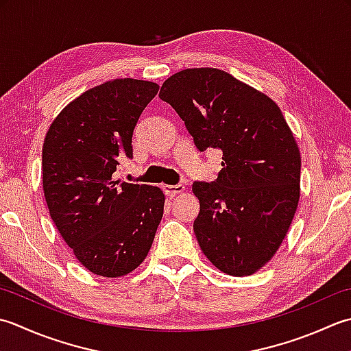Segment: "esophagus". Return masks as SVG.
Masks as SVG:
<instances>
[{
    "label": "esophagus",
    "mask_w": 351,
    "mask_h": 351,
    "mask_svg": "<svg viewBox=\"0 0 351 351\" xmlns=\"http://www.w3.org/2000/svg\"><path fill=\"white\" fill-rule=\"evenodd\" d=\"M163 191H165V194L168 197H176L177 194H182L184 188L183 184H165L163 186Z\"/></svg>",
    "instance_id": "34e87169"
}]
</instances>
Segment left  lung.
Masks as SVG:
<instances>
[{
	"instance_id": "obj_1",
	"label": "left lung",
	"mask_w": 351,
	"mask_h": 351,
	"mask_svg": "<svg viewBox=\"0 0 351 351\" xmlns=\"http://www.w3.org/2000/svg\"><path fill=\"white\" fill-rule=\"evenodd\" d=\"M184 121L194 144L223 152L215 182H194V232L219 271L250 276L280 247L300 198L302 157L278 106L217 68L171 75L159 92Z\"/></svg>"
}]
</instances>
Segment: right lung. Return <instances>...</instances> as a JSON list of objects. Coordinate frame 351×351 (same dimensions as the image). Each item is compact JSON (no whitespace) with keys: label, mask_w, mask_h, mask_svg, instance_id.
Listing matches in <instances>:
<instances>
[{"label":"right lung","mask_w":351,"mask_h":351,"mask_svg":"<svg viewBox=\"0 0 351 351\" xmlns=\"http://www.w3.org/2000/svg\"><path fill=\"white\" fill-rule=\"evenodd\" d=\"M153 82L117 78L71 101L49 125L42 148V183L49 215L90 273L121 277L147 257L165 195L149 184L115 180Z\"/></svg>","instance_id":"obj_1"}]
</instances>
